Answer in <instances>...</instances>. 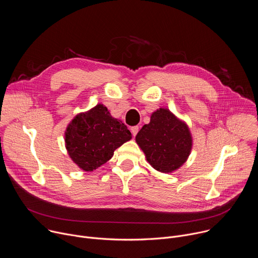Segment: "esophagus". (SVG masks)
<instances>
[{"instance_id": "obj_1", "label": "esophagus", "mask_w": 258, "mask_h": 258, "mask_svg": "<svg viewBox=\"0 0 258 258\" xmlns=\"http://www.w3.org/2000/svg\"><path fill=\"white\" fill-rule=\"evenodd\" d=\"M131 132H132L133 136L135 137V136L138 134V132H139V126H138V125H136V126H132V127H131Z\"/></svg>"}]
</instances>
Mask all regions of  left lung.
I'll return each instance as SVG.
<instances>
[{
  "label": "left lung",
  "instance_id": "obj_1",
  "mask_svg": "<svg viewBox=\"0 0 258 258\" xmlns=\"http://www.w3.org/2000/svg\"><path fill=\"white\" fill-rule=\"evenodd\" d=\"M136 142L146 160L163 173H171L181 167L193 148L188 124L167 108H159L151 114L150 122L144 124L136 136Z\"/></svg>",
  "mask_w": 258,
  "mask_h": 258
}]
</instances>
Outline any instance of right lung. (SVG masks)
<instances>
[{"label":"right lung","instance_id":"obj_1","mask_svg":"<svg viewBox=\"0 0 258 258\" xmlns=\"http://www.w3.org/2000/svg\"><path fill=\"white\" fill-rule=\"evenodd\" d=\"M131 139L126 125L112 117L102 103L77 114L64 134L69 157L85 171H93L106 163L114 151Z\"/></svg>","mask_w":258,"mask_h":258}]
</instances>
